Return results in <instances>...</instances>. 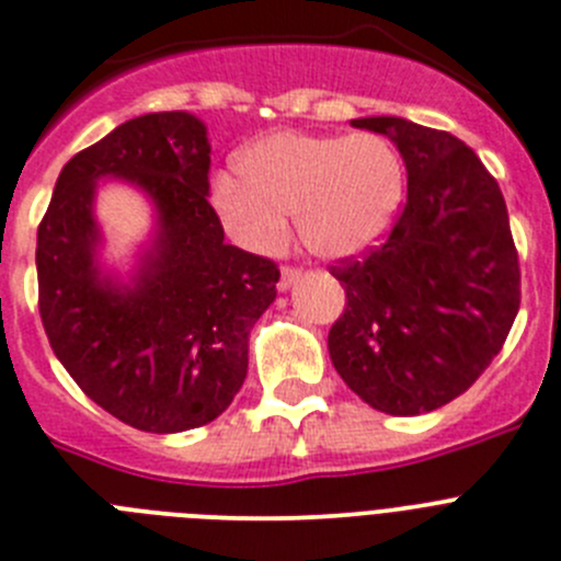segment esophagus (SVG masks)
Here are the masks:
<instances>
[{"label":"esophagus","mask_w":561,"mask_h":561,"mask_svg":"<svg viewBox=\"0 0 561 561\" xmlns=\"http://www.w3.org/2000/svg\"><path fill=\"white\" fill-rule=\"evenodd\" d=\"M298 279H301V268H296V265H285L279 276V290H290Z\"/></svg>","instance_id":"esophagus-1"}]
</instances>
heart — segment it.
<instances>
[{
    "mask_svg": "<svg viewBox=\"0 0 561 561\" xmlns=\"http://www.w3.org/2000/svg\"><path fill=\"white\" fill-rule=\"evenodd\" d=\"M240 176L213 180V207L238 243L276 251L296 216L298 238L321 256L374 245L404 198V162L379 133H276L240 154Z\"/></svg>",
    "mask_w": 561,
    "mask_h": 561,
    "instance_id": "heart-1",
    "label": "heart"
}]
</instances>
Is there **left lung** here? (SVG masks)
<instances>
[{
  "instance_id": "8db88e82",
  "label": "left lung",
  "mask_w": 561,
  "mask_h": 561,
  "mask_svg": "<svg viewBox=\"0 0 561 561\" xmlns=\"http://www.w3.org/2000/svg\"><path fill=\"white\" fill-rule=\"evenodd\" d=\"M390 135L407 202L385 243L343 256V316L329 357L365 404L421 415L462 396L504 348L520 310V265L499 182L476 151L407 118H354Z\"/></svg>"
}]
</instances>
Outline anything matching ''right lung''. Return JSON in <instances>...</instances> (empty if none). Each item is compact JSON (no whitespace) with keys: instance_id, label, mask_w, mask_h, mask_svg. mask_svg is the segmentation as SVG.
<instances>
[{"instance_id":"add662e5","label":"right lung","mask_w":561,"mask_h":561,"mask_svg":"<svg viewBox=\"0 0 561 561\" xmlns=\"http://www.w3.org/2000/svg\"><path fill=\"white\" fill-rule=\"evenodd\" d=\"M102 175L144 186L156 249L129 288L98 274L92 191ZM209 196L207 129L149 113L66 162L38 227V310L51 352L88 399L140 432L216 421L249 368V332L276 298L274 260L224 243Z\"/></svg>"}]
</instances>
